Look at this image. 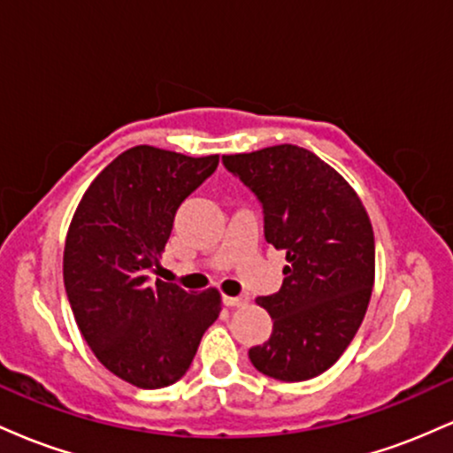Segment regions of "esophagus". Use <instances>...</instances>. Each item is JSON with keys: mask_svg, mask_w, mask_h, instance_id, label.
I'll return each mask as SVG.
<instances>
[{"mask_svg": "<svg viewBox=\"0 0 453 453\" xmlns=\"http://www.w3.org/2000/svg\"><path fill=\"white\" fill-rule=\"evenodd\" d=\"M223 304L226 306H247L249 296H223Z\"/></svg>", "mask_w": 453, "mask_h": 453, "instance_id": "34e87169", "label": "esophagus"}]
</instances>
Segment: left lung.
Returning a JSON list of instances; mask_svg holds the SVG:
<instances>
[{"instance_id":"left-lung-1","label":"left lung","mask_w":453,"mask_h":453,"mask_svg":"<svg viewBox=\"0 0 453 453\" xmlns=\"http://www.w3.org/2000/svg\"><path fill=\"white\" fill-rule=\"evenodd\" d=\"M264 206V236L285 251L283 285L256 303L273 334L249 357L264 375L306 381L327 371L356 336L375 280V236L360 196L315 153L277 144L223 155Z\"/></svg>"}]
</instances>
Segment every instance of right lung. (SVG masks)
I'll list each match as a JSON object with an SVG mask.
<instances>
[{"label": "right lung", "mask_w": 453, "mask_h": 453, "mask_svg": "<svg viewBox=\"0 0 453 453\" xmlns=\"http://www.w3.org/2000/svg\"><path fill=\"white\" fill-rule=\"evenodd\" d=\"M217 164L219 155L149 144L123 150L93 179L67 227L64 280L78 330L112 375L136 388L179 381L219 317L215 288L194 294L150 280L176 211Z\"/></svg>", "instance_id": "obj_1"}]
</instances>
